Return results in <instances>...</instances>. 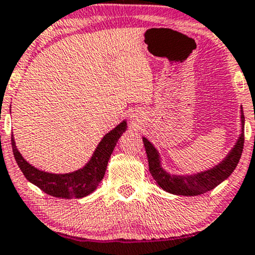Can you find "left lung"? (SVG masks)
Listing matches in <instances>:
<instances>
[{
	"instance_id": "obj_1",
	"label": "left lung",
	"mask_w": 255,
	"mask_h": 255,
	"mask_svg": "<svg viewBox=\"0 0 255 255\" xmlns=\"http://www.w3.org/2000/svg\"><path fill=\"white\" fill-rule=\"evenodd\" d=\"M245 116L243 108H241V134L239 139L234 145V147L227 154V157L211 170L200 172L191 176H177L170 174L161 167L160 158L158 151L154 148L146 138L143 137V143L146 150V156L148 160V170L157 181V184L166 192L179 196H199L213 190L225 179L231 176V173L236 170L239 163L241 153H243L244 141H245Z\"/></svg>"
}]
</instances>
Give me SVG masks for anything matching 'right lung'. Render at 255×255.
Masks as SVG:
<instances>
[{
	"label": "right lung",
	"mask_w": 255,
	"mask_h": 255,
	"mask_svg": "<svg viewBox=\"0 0 255 255\" xmlns=\"http://www.w3.org/2000/svg\"><path fill=\"white\" fill-rule=\"evenodd\" d=\"M125 130H127V122L123 121L114 130L104 135L89 163L83 168L71 173L54 174L34 167L22 157V154L16 148L14 135L11 134L12 153L24 177L30 183L41 188L43 192L62 199L83 198L94 192L103 179L112 151Z\"/></svg>",
	"instance_id": "1"
}]
</instances>
